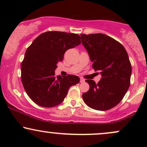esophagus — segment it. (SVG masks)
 <instances>
[{
  "label": "esophagus",
  "instance_id": "34e87169",
  "mask_svg": "<svg viewBox=\"0 0 147 147\" xmlns=\"http://www.w3.org/2000/svg\"><path fill=\"white\" fill-rule=\"evenodd\" d=\"M80 83H84V82H85V80L83 79V78H80Z\"/></svg>",
  "mask_w": 147,
  "mask_h": 147
}]
</instances>
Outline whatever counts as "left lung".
Listing matches in <instances>:
<instances>
[{
    "instance_id": "1",
    "label": "left lung",
    "mask_w": 147,
    "mask_h": 147,
    "mask_svg": "<svg viewBox=\"0 0 147 147\" xmlns=\"http://www.w3.org/2000/svg\"><path fill=\"white\" fill-rule=\"evenodd\" d=\"M80 37L92 68L102 75L98 83L86 80L90 89L83 94V100L93 109H111L122 100L130 86L132 67L128 55L119 42L105 34H80Z\"/></svg>"
}]
</instances>
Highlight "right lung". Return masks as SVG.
<instances>
[{"label": "right lung", "mask_w": 147, "mask_h": 147, "mask_svg": "<svg viewBox=\"0 0 147 147\" xmlns=\"http://www.w3.org/2000/svg\"><path fill=\"white\" fill-rule=\"evenodd\" d=\"M80 42V36L76 34L48 31L38 36L27 48L22 62V83L36 105L42 107L59 105L69 88L79 83L77 76H55V71L65 52Z\"/></svg>", "instance_id": "1"}]
</instances>
